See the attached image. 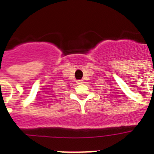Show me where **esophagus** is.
Listing matches in <instances>:
<instances>
[{
	"instance_id": "1",
	"label": "esophagus",
	"mask_w": 154,
	"mask_h": 154,
	"mask_svg": "<svg viewBox=\"0 0 154 154\" xmlns=\"http://www.w3.org/2000/svg\"><path fill=\"white\" fill-rule=\"evenodd\" d=\"M77 83L78 85H81V84H83L84 82H83V80H78V81H77Z\"/></svg>"
}]
</instances>
